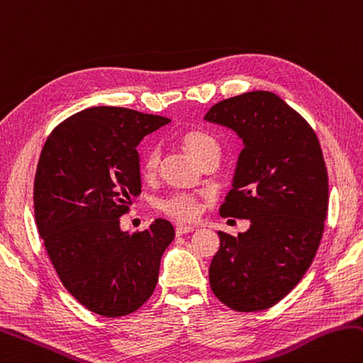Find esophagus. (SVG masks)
<instances>
[{"label":"esophagus","instance_id":"obj_1","mask_svg":"<svg viewBox=\"0 0 363 363\" xmlns=\"http://www.w3.org/2000/svg\"><path fill=\"white\" fill-rule=\"evenodd\" d=\"M194 230H195V227H192V225H177L176 227V235L177 236H182V235H186V233L194 232Z\"/></svg>","mask_w":363,"mask_h":363}]
</instances>
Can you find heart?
<instances>
[{"label":"heart","mask_w":363,"mask_h":363,"mask_svg":"<svg viewBox=\"0 0 363 363\" xmlns=\"http://www.w3.org/2000/svg\"><path fill=\"white\" fill-rule=\"evenodd\" d=\"M179 143L182 149L192 157L196 163H201L206 157L211 154L219 152V144H217L216 138L209 135L208 131L200 128H192L184 131L179 136ZM160 167V150L159 147H150L143 159V176L146 179H150L157 174ZM159 208L163 214H167L173 220L177 222H189L195 219L200 213V203L196 199L190 195L177 194L171 195L159 203Z\"/></svg>","instance_id":"heart-1"}]
</instances>
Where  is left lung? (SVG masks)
<instances>
[{"label": "left lung", "mask_w": 363, "mask_h": 363, "mask_svg": "<svg viewBox=\"0 0 363 363\" xmlns=\"http://www.w3.org/2000/svg\"><path fill=\"white\" fill-rule=\"evenodd\" d=\"M204 118L245 144L219 213L250 220L238 236L219 232L209 284L235 311H262L298 284L318 252L328 209L324 155L311 125L272 91L227 98Z\"/></svg>", "instance_id": "8db88e82"}]
</instances>
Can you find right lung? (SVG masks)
<instances>
[{"instance_id":"right-lung-1","label":"right lung","mask_w":363,"mask_h":363,"mask_svg":"<svg viewBox=\"0 0 363 363\" xmlns=\"http://www.w3.org/2000/svg\"><path fill=\"white\" fill-rule=\"evenodd\" d=\"M167 123L127 108H89L57 125L39 157L38 232L65 289L104 318L135 313L150 298L174 238L164 219L143 232L121 230V216L141 194L138 144Z\"/></svg>"}]
</instances>
